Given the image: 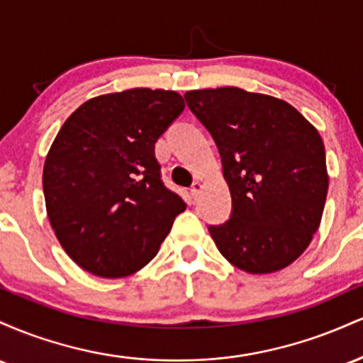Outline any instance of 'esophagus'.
Wrapping results in <instances>:
<instances>
[{
    "mask_svg": "<svg viewBox=\"0 0 363 363\" xmlns=\"http://www.w3.org/2000/svg\"><path fill=\"white\" fill-rule=\"evenodd\" d=\"M201 191H203V184H201V182H199V181H196L194 184H193V187H191V194H193L194 198H198Z\"/></svg>",
    "mask_w": 363,
    "mask_h": 363,
    "instance_id": "34e87169",
    "label": "esophagus"
}]
</instances>
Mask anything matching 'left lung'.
<instances>
[{"mask_svg": "<svg viewBox=\"0 0 363 363\" xmlns=\"http://www.w3.org/2000/svg\"><path fill=\"white\" fill-rule=\"evenodd\" d=\"M213 136L234 211L208 230L228 262L251 274L280 272L309 247L329 176L320 135L281 99L237 86L186 91Z\"/></svg>", "mask_w": 363, "mask_h": 363, "instance_id": "8db88e82", "label": "left lung"}]
</instances>
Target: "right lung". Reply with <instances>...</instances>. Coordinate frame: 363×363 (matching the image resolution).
<instances>
[{
    "label": "right lung",
    "instance_id": "1",
    "mask_svg": "<svg viewBox=\"0 0 363 363\" xmlns=\"http://www.w3.org/2000/svg\"><path fill=\"white\" fill-rule=\"evenodd\" d=\"M184 111L174 90L99 95L65 121L44 162L49 222L66 254L102 278L140 272L186 210L164 186L155 143Z\"/></svg>",
    "mask_w": 363,
    "mask_h": 363
}]
</instances>
